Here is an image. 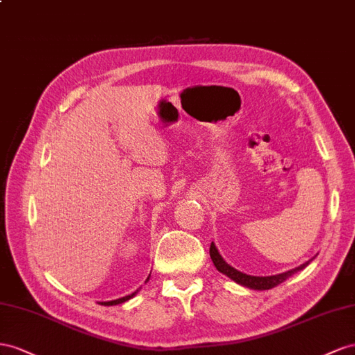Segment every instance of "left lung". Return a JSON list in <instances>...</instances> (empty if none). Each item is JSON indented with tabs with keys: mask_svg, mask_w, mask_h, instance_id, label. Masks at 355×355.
I'll return each mask as SVG.
<instances>
[{
	"mask_svg": "<svg viewBox=\"0 0 355 355\" xmlns=\"http://www.w3.org/2000/svg\"><path fill=\"white\" fill-rule=\"evenodd\" d=\"M209 256L212 259V263H214V266L221 273H225V275H227L230 279H234L235 282H238V284L244 286V287H248V288H252V290H269V288L277 287L278 284H281V282H284L287 278H290L293 273H296V272H299L302 269H305L311 263V260H312V259L308 260L306 263H303V265H300L296 269H291V270H287V272L278 273V275H272V277H251V275H247V273H242V272L236 270L235 268L229 266L227 263L223 260V257L220 256V252L216 248L214 242H211Z\"/></svg>",
	"mask_w": 355,
	"mask_h": 355,
	"instance_id": "left-lung-1",
	"label": "left lung"
}]
</instances>
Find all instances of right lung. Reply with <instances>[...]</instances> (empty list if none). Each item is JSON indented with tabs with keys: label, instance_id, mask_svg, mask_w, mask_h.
Here are the masks:
<instances>
[{
	"label": "right lung",
	"instance_id": "right-lung-1",
	"mask_svg": "<svg viewBox=\"0 0 355 355\" xmlns=\"http://www.w3.org/2000/svg\"><path fill=\"white\" fill-rule=\"evenodd\" d=\"M147 281H148V278H147ZM137 293H138V290H137V291H134L132 295L125 296V297H120V299H116V300H110V302H101V305H104V306H113V305H119V303H123V302L129 300L130 297H134V296L137 295Z\"/></svg>",
	"mask_w": 355,
	"mask_h": 355
}]
</instances>
